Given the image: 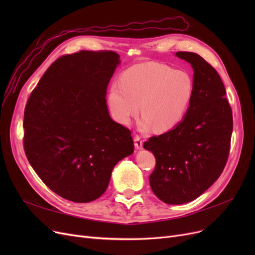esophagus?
Here are the masks:
<instances>
[{
	"label": "esophagus",
	"instance_id": "obj_1",
	"mask_svg": "<svg viewBox=\"0 0 255 255\" xmlns=\"http://www.w3.org/2000/svg\"><path fill=\"white\" fill-rule=\"evenodd\" d=\"M142 142H143V139H142V137L140 136V135H138V134H136L135 135V137H134V144H135V148L136 149H141L142 148Z\"/></svg>",
	"mask_w": 255,
	"mask_h": 255
}]
</instances>
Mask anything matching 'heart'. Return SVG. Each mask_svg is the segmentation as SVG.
I'll return each instance as SVG.
<instances>
[{
  "label": "heart",
  "mask_w": 255,
  "mask_h": 255,
  "mask_svg": "<svg viewBox=\"0 0 255 255\" xmlns=\"http://www.w3.org/2000/svg\"><path fill=\"white\" fill-rule=\"evenodd\" d=\"M194 95V81L188 72L158 63L130 67L121 84L113 83L109 105L116 121L128 123L139 111L141 128L153 126L159 132L171 129L182 121Z\"/></svg>",
  "instance_id": "1"
}]
</instances>
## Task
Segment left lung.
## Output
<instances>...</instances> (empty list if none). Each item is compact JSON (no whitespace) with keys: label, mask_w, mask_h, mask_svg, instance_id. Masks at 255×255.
Segmentation results:
<instances>
[{"label":"left lung","mask_w":255,"mask_h":255,"mask_svg":"<svg viewBox=\"0 0 255 255\" xmlns=\"http://www.w3.org/2000/svg\"><path fill=\"white\" fill-rule=\"evenodd\" d=\"M194 69V95L174 128L150 137L143 148L156 159L149 181L167 204H183L210 188L226 167L233 132L232 110L217 71L191 52H176Z\"/></svg>","instance_id":"obj_1"}]
</instances>
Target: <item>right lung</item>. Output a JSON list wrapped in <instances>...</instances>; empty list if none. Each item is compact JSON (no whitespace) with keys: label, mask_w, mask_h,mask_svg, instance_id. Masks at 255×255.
<instances>
[{"label":"right lung","mask_w":255,"mask_h":255,"mask_svg":"<svg viewBox=\"0 0 255 255\" xmlns=\"http://www.w3.org/2000/svg\"><path fill=\"white\" fill-rule=\"evenodd\" d=\"M119 63L113 51L61 56L25 105V155L42 182L69 201L101 197L116 164L134 152L132 133L111 118L106 105V89Z\"/></svg>","instance_id":"add662e5"}]
</instances>
